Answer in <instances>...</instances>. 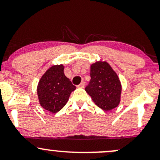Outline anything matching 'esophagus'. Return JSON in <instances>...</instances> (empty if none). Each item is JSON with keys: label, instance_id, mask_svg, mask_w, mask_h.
<instances>
[{"label": "esophagus", "instance_id": "obj_1", "mask_svg": "<svg viewBox=\"0 0 160 160\" xmlns=\"http://www.w3.org/2000/svg\"><path fill=\"white\" fill-rule=\"evenodd\" d=\"M84 86H85V82H82L81 83H80V85L78 86V87H80V88H84Z\"/></svg>", "mask_w": 160, "mask_h": 160}]
</instances>
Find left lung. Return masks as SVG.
I'll list each match as a JSON object with an SVG mask.
<instances>
[{"mask_svg":"<svg viewBox=\"0 0 160 160\" xmlns=\"http://www.w3.org/2000/svg\"><path fill=\"white\" fill-rule=\"evenodd\" d=\"M91 80L85 88L93 102L104 111H111L120 102L122 86L118 76L106 62L91 65Z\"/></svg>","mask_w":160,"mask_h":160,"instance_id":"8db88e82","label":"left lung"}]
</instances>
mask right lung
Masks as SVG:
<instances>
[{"label": "right lung", "mask_w": 160, "mask_h": 160, "mask_svg": "<svg viewBox=\"0 0 160 160\" xmlns=\"http://www.w3.org/2000/svg\"><path fill=\"white\" fill-rule=\"evenodd\" d=\"M76 86L64 74V66H52L40 78L38 95L40 105L44 109L57 113L65 105L71 92Z\"/></svg>", "instance_id": "add662e5"}]
</instances>
